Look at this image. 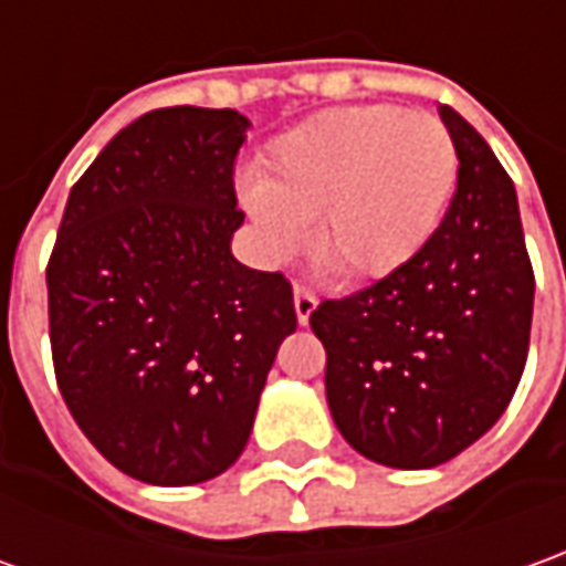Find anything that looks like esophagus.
<instances>
[{"label": "esophagus", "mask_w": 566, "mask_h": 566, "mask_svg": "<svg viewBox=\"0 0 566 566\" xmlns=\"http://www.w3.org/2000/svg\"><path fill=\"white\" fill-rule=\"evenodd\" d=\"M315 303H318V300H315L313 291H306V287H294V313H297L300 325H306V322H310Z\"/></svg>", "instance_id": "34e87169"}]
</instances>
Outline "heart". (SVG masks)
<instances>
[{
  "mask_svg": "<svg viewBox=\"0 0 566 566\" xmlns=\"http://www.w3.org/2000/svg\"><path fill=\"white\" fill-rule=\"evenodd\" d=\"M459 186V148L433 114L334 107L284 133L241 201L272 260L315 219V248L349 279L390 275L428 248Z\"/></svg>",
  "mask_w": 566,
  "mask_h": 566,
  "instance_id": "1",
  "label": "heart"
}]
</instances>
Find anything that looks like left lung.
<instances>
[{"instance_id": "8db88e82", "label": "left lung", "mask_w": 566, "mask_h": 566, "mask_svg": "<svg viewBox=\"0 0 566 566\" xmlns=\"http://www.w3.org/2000/svg\"><path fill=\"white\" fill-rule=\"evenodd\" d=\"M459 186L412 263L310 315L325 394L359 455L421 471L455 459L509 409L533 325V266L517 195L471 123L440 107Z\"/></svg>"}]
</instances>
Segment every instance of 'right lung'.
Returning a JSON list of instances; mask_svg holds the SVG:
<instances>
[{"label": "right lung", "instance_id": "add662e5", "mask_svg": "<svg viewBox=\"0 0 566 566\" xmlns=\"http://www.w3.org/2000/svg\"><path fill=\"white\" fill-rule=\"evenodd\" d=\"M248 126L232 107L191 105L129 123L71 188L45 269L57 390L90 443L142 483L232 468L297 328L282 272L232 256Z\"/></svg>", "mask_w": 566, "mask_h": 566}]
</instances>
